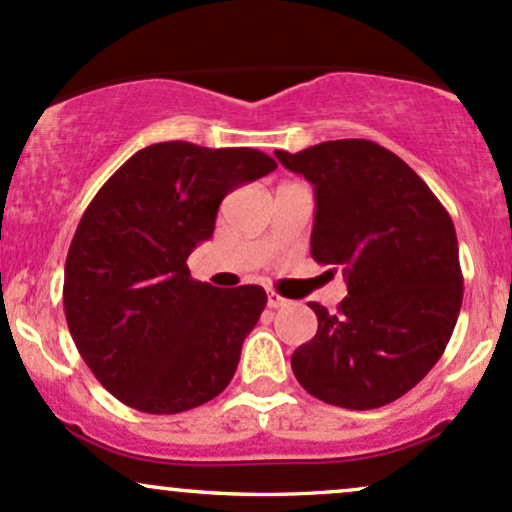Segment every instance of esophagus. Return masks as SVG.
I'll return each instance as SVG.
<instances>
[{"label": "esophagus", "mask_w": 512, "mask_h": 512, "mask_svg": "<svg viewBox=\"0 0 512 512\" xmlns=\"http://www.w3.org/2000/svg\"><path fill=\"white\" fill-rule=\"evenodd\" d=\"M286 303H289V301H286L284 296H279L277 291H269V294H267V306L269 308H282V306H286Z\"/></svg>", "instance_id": "34e87169"}]
</instances>
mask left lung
I'll list each match as a JSON object with an SVG mask.
<instances>
[{
  "label": "left lung",
  "instance_id": "8db88e82",
  "mask_svg": "<svg viewBox=\"0 0 512 512\" xmlns=\"http://www.w3.org/2000/svg\"><path fill=\"white\" fill-rule=\"evenodd\" d=\"M316 194L311 255L342 267L338 311L308 303L318 333L291 355L311 396L372 411L408 393L445 352L462 308L454 223L428 184L372 140L277 150Z\"/></svg>",
  "mask_w": 512,
  "mask_h": 512
}]
</instances>
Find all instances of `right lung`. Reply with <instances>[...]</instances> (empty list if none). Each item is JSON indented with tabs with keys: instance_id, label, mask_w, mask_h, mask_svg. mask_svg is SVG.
<instances>
[{
	"instance_id": "right-lung-1",
	"label": "right lung",
	"mask_w": 512,
	"mask_h": 512,
	"mask_svg": "<svg viewBox=\"0 0 512 512\" xmlns=\"http://www.w3.org/2000/svg\"><path fill=\"white\" fill-rule=\"evenodd\" d=\"M272 170L260 150L170 140L138 150L87 206L65 262V318L121 403L172 415L230 384L267 294L196 282L187 257L213 235L223 196Z\"/></svg>"
}]
</instances>
